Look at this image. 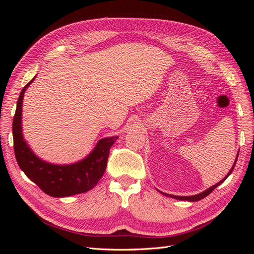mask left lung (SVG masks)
I'll return each instance as SVG.
<instances>
[{"mask_svg": "<svg viewBox=\"0 0 254 254\" xmlns=\"http://www.w3.org/2000/svg\"><path fill=\"white\" fill-rule=\"evenodd\" d=\"M237 157H238V152H237V156H236V158H235V161H234V164L232 165V167H231V170H230V172L226 175V177L222 180H220L218 183H216V184H214V186H212L211 188H209L207 190H203V191H201V193H199V194H197V195H193V196H176V195H171V194H166V193H162V191H160L161 194H163V195H165V196H167V197H171V198H175V199H178V200H188V201H191V202H194V201H198V200H201V199H203L204 197H206L207 195L209 194H211L212 191L216 189L218 186H220V184L224 182L228 177L231 175V173L233 172V168H234V166H235V164H236V161H237Z\"/></svg>", "mask_w": 254, "mask_h": 254, "instance_id": "left-lung-1", "label": "left lung"}]
</instances>
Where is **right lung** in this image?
<instances>
[{
	"label": "right lung",
	"mask_w": 254,
	"mask_h": 254,
	"mask_svg": "<svg viewBox=\"0 0 254 254\" xmlns=\"http://www.w3.org/2000/svg\"><path fill=\"white\" fill-rule=\"evenodd\" d=\"M34 79L22 89L13 117V149L17 162L28 178L52 197L61 198L86 193L101 180L107 167L109 150L119 136L101 139L86 158L72 164H54L38 157L22 133L23 97Z\"/></svg>",
	"instance_id": "right-lung-1"
}]
</instances>
